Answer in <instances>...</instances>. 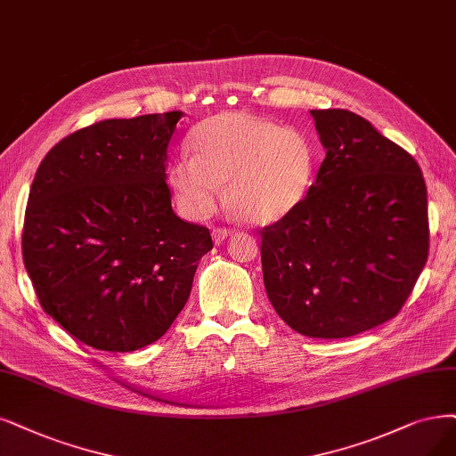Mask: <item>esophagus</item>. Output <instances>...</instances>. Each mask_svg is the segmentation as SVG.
<instances>
[{"label":"esophagus","mask_w":456,"mask_h":456,"mask_svg":"<svg viewBox=\"0 0 456 456\" xmlns=\"http://www.w3.org/2000/svg\"><path fill=\"white\" fill-rule=\"evenodd\" d=\"M232 234V231L231 229H227V227H219V229H214L212 231V239H214V242L216 244H222L227 237H231Z\"/></svg>","instance_id":"1"}]
</instances>
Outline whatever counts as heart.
<instances>
[{
  "instance_id": "obj_1",
  "label": "heart",
  "mask_w": 456,
  "mask_h": 456,
  "mask_svg": "<svg viewBox=\"0 0 456 456\" xmlns=\"http://www.w3.org/2000/svg\"><path fill=\"white\" fill-rule=\"evenodd\" d=\"M168 167L180 210L202 219L225 200L244 222L265 225L289 214L310 188L314 154L305 134L248 112H219L188 137Z\"/></svg>"
}]
</instances>
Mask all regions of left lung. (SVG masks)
Masks as SVG:
<instances>
[{
  "mask_svg": "<svg viewBox=\"0 0 456 456\" xmlns=\"http://www.w3.org/2000/svg\"><path fill=\"white\" fill-rule=\"evenodd\" d=\"M327 150L308 195L263 227L268 300L293 330L347 338L393 319L428 257L417 161L346 109L310 110Z\"/></svg>",
  "mask_w": 456,
  "mask_h": 456,
  "instance_id": "1",
  "label": "left lung"
}]
</instances>
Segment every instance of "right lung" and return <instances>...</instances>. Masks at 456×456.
I'll use <instances>...</instances> for the list:
<instances>
[{"mask_svg":"<svg viewBox=\"0 0 456 456\" xmlns=\"http://www.w3.org/2000/svg\"><path fill=\"white\" fill-rule=\"evenodd\" d=\"M180 110L103 120L67 134L33 178L22 231L43 310L101 351H134L190 298L210 231L180 219L165 182Z\"/></svg>","mask_w":456,"mask_h":456,"instance_id":"right-lung-1","label":"right lung"}]
</instances>
